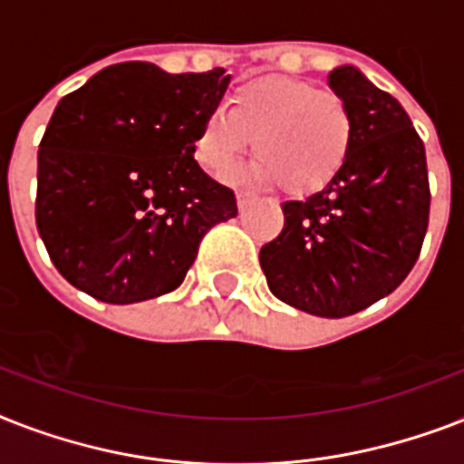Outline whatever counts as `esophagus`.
Listing matches in <instances>:
<instances>
[{
    "instance_id": "1",
    "label": "esophagus",
    "mask_w": 464,
    "mask_h": 464,
    "mask_svg": "<svg viewBox=\"0 0 464 464\" xmlns=\"http://www.w3.org/2000/svg\"><path fill=\"white\" fill-rule=\"evenodd\" d=\"M255 195H250V192H238V209H246L247 204L253 202Z\"/></svg>"
}]
</instances>
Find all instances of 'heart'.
Listing matches in <instances>:
<instances>
[{"instance_id":"b5f03b06","label":"heart","mask_w":464,"mask_h":464,"mask_svg":"<svg viewBox=\"0 0 464 464\" xmlns=\"http://www.w3.org/2000/svg\"><path fill=\"white\" fill-rule=\"evenodd\" d=\"M228 112L211 108L199 118L192 154L209 173L224 178L238 166L250 141L257 159L243 178L286 192H313L344 168L353 122L344 101L310 83L262 76L228 96Z\"/></svg>"}]
</instances>
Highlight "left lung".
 Segmentation results:
<instances>
[{
  "instance_id": "8db88e82",
  "label": "left lung",
  "mask_w": 464,
  "mask_h": 464,
  "mask_svg": "<svg viewBox=\"0 0 464 464\" xmlns=\"http://www.w3.org/2000/svg\"><path fill=\"white\" fill-rule=\"evenodd\" d=\"M330 89L344 101L353 141L344 168L305 199L282 204L284 228L260 265L279 301L320 317H346L404 282L429 226L424 141L397 98L352 64Z\"/></svg>"
}]
</instances>
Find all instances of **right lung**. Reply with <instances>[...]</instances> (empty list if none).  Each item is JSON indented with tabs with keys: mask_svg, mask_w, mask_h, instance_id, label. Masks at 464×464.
<instances>
[{
	"mask_svg": "<svg viewBox=\"0 0 464 464\" xmlns=\"http://www.w3.org/2000/svg\"><path fill=\"white\" fill-rule=\"evenodd\" d=\"M231 76L101 69L54 108L38 147L35 224L72 286L103 304L178 289L211 226L238 214L192 154L195 127Z\"/></svg>",
	"mask_w": 464,
	"mask_h": 464,
	"instance_id": "obj_1",
	"label": "right lung"
}]
</instances>
